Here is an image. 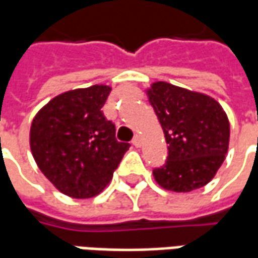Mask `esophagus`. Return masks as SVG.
<instances>
[{"mask_svg":"<svg viewBox=\"0 0 258 258\" xmlns=\"http://www.w3.org/2000/svg\"><path fill=\"white\" fill-rule=\"evenodd\" d=\"M133 145H134L135 148H140V146H141V138H140V135H135L134 140H133Z\"/></svg>","mask_w":258,"mask_h":258,"instance_id":"esophagus-1","label":"esophagus"}]
</instances>
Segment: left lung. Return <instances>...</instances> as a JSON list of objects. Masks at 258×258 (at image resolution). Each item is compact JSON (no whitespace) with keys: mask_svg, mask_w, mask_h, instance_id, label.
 I'll use <instances>...</instances> for the list:
<instances>
[{"mask_svg":"<svg viewBox=\"0 0 258 258\" xmlns=\"http://www.w3.org/2000/svg\"><path fill=\"white\" fill-rule=\"evenodd\" d=\"M148 96L168 145L166 163L153 168L157 184L174 192L209 184L229 144V121L220 103L164 81L152 84Z\"/></svg>","mask_w":258,"mask_h":258,"instance_id":"8db88e82","label":"left lung"}]
</instances>
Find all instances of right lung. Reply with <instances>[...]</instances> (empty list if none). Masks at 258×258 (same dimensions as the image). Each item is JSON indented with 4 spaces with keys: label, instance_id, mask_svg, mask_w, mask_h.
<instances>
[{
    "label": "right lung",
    "instance_id": "obj_1",
    "mask_svg": "<svg viewBox=\"0 0 258 258\" xmlns=\"http://www.w3.org/2000/svg\"><path fill=\"white\" fill-rule=\"evenodd\" d=\"M107 85L68 91L55 96L33 120L30 148L42 174L62 194L85 199L106 186L128 151L116 140L114 124L102 106Z\"/></svg>",
    "mask_w": 258,
    "mask_h": 258
}]
</instances>
